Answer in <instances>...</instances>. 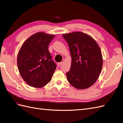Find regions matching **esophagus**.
I'll return each instance as SVG.
<instances>
[{"label": "esophagus", "mask_w": 123, "mask_h": 123, "mask_svg": "<svg viewBox=\"0 0 123 123\" xmlns=\"http://www.w3.org/2000/svg\"><path fill=\"white\" fill-rule=\"evenodd\" d=\"M62 64V62H59V63H58V67H60V66H61Z\"/></svg>", "instance_id": "obj_1"}]
</instances>
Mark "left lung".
Segmentation results:
<instances>
[{
	"mask_svg": "<svg viewBox=\"0 0 123 123\" xmlns=\"http://www.w3.org/2000/svg\"><path fill=\"white\" fill-rule=\"evenodd\" d=\"M67 42L72 57L67 79L71 85L79 89L92 86L101 72L103 60L98 43L88 35L80 31L62 35Z\"/></svg>",
	"mask_w": 123,
	"mask_h": 123,
	"instance_id": "obj_1",
	"label": "left lung"
}]
</instances>
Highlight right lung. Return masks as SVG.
Returning <instances> with one entry per match:
<instances>
[{
    "label": "right lung",
    "mask_w": 123,
    "mask_h": 123,
    "mask_svg": "<svg viewBox=\"0 0 123 123\" xmlns=\"http://www.w3.org/2000/svg\"><path fill=\"white\" fill-rule=\"evenodd\" d=\"M53 35L38 32L29 37L22 46L17 59L21 77L31 87L41 88L51 80L56 65L48 50Z\"/></svg>",
    "instance_id": "add662e5"
}]
</instances>
